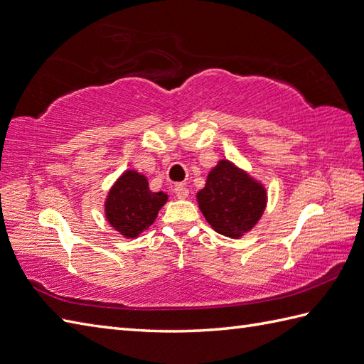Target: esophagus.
Returning a JSON list of instances; mask_svg holds the SVG:
<instances>
[{
    "mask_svg": "<svg viewBox=\"0 0 364 364\" xmlns=\"http://www.w3.org/2000/svg\"><path fill=\"white\" fill-rule=\"evenodd\" d=\"M175 196L178 197V198H186V197L189 196V189L186 188V186L181 184V183L176 184V186H175Z\"/></svg>",
    "mask_w": 364,
    "mask_h": 364,
    "instance_id": "obj_1",
    "label": "esophagus"
}]
</instances>
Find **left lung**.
<instances>
[{
    "instance_id": "obj_1",
    "label": "left lung",
    "mask_w": 364,
    "mask_h": 364,
    "mask_svg": "<svg viewBox=\"0 0 364 364\" xmlns=\"http://www.w3.org/2000/svg\"><path fill=\"white\" fill-rule=\"evenodd\" d=\"M197 201L214 231L239 239L264 215L267 189L243 168L220 159L209 172L205 188L197 192Z\"/></svg>"
}]
</instances>
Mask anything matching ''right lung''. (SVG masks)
I'll use <instances>...</instances> for the list:
<instances>
[{"label": "right lung", "instance_id": "1", "mask_svg": "<svg viewBox=\"0 0 364 364\" xmlns=\"http://www.w3.org/2000/svg\"><path fill=\"white\" fill-rule=\"evenodd\" d=\"M167 193L151 192L146 175L125 171L105 198V218L121 235L134 239L155 222Z\"/></svg>", "mask_w": 364, "mask_h": 364}]
</instances>
